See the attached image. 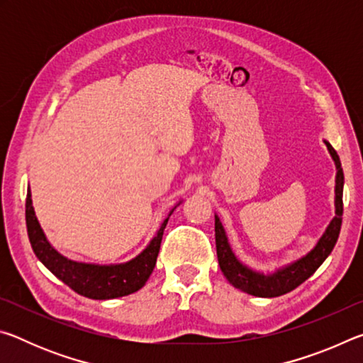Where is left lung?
Segmentation results:
<instances>
[{
  "mask_svg": "<svg viewBox=\"0 0 363 363\" xmlns=\"http://www.w3.org/2000/svg\"><path fill=\"white\" fill-rule=\"evenodd\" d=\"M328 147L331 157L336 162V216L331 220L327 232L323 233L320 240H318L317 247L306 255L303 259L296 261L291 266L279 270L274 275H261L256 274L248 267H245L242 262L237 261L233 256L232 250L227 243V237L223 229V224L219 223L216 218L214 220V235H216V251H218V261L220 270H223L224 277L230 281L238 290H242L248 294L259 298H275L281 296L288 291L298 288L303 281L311 277L315 270L322 266V262L327 259L328 255L333 251L337 237H340L341 223H342V186H344V174L341 168L340 157H337L336 150L328 143H325Z\"/></svg>",
  "mask_w": 363,
  "mask_h": 363,
  "instance_id": "obj_1",
  "label": "left lung"
}]
</instances>
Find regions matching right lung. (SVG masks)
I'll list each match as a JSON object with an SVG mask.
<instances>
[{
  "label": "right lung",
  "mask_w": 363,
  "mask_h": 363,
  "mask_svg": "<svg viewBox=\"0 0 363 363\" xmlns=\"http://www.w3.org/2000/svg\"><path fill=\"white\" fill-rule=\"evenodd\" d=\"M26 220L30 243L36 257L73 291L91 299H113L140 290L155 267L163 230L168 224V219H164L157 237L133 261L120 266H93L65 259L49 245L35 216L30 190L26 200Z\"/></svg>",
  "instance_id": "obj_1"
}]
</instances>
